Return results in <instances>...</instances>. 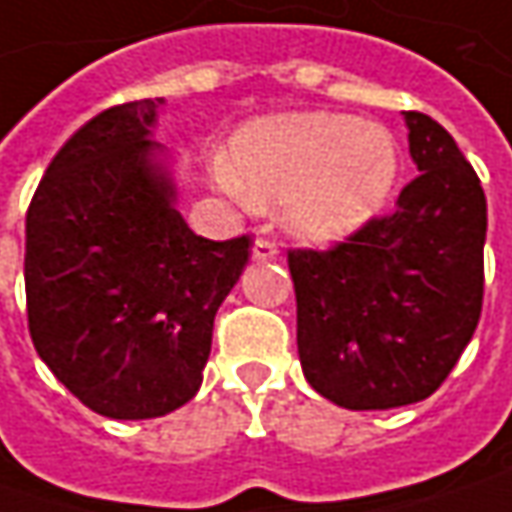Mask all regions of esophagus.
<instances>
[{
	"label": "esophagus",
	"mask_w": 512,
	"mask_h": 512,
	"mask_svg": "<svg viewBox=\"0 0 512 512\" xmlns=\"http://www.w3.org/2000/svg\"><path fill=\"white\" fill-rule=\"evenodd\" d=\"M250 256H253V262H273L279 256V247L273 245V242H267V239H256Z\"/></svg>",
	"instance_id": "34e87169"
}]
</instances>
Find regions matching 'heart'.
<instances>
[{"label": "heart", "mask_w": 512, "mask_h": 512, "mask_svg": "<svg viewBox=\"0 0 512 512\" xmlns=\"http://www.w3.org/2000/svg\"><path fill=\"white\" fill-rule=\"evenodd\" d=\"M399 179L396 136L344 113H282L239 130L216 182L250 205H285L287 230L307 245H339L387 205Z\"/></svg>", "instance_id": "heart-1"}]
</instances>
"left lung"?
I'll return each instance as SVG.
<instances>
[{"label": "left lung", "mask_w": 512, "mask_h": 512, "mask_svg": "<svg viewBox=\"0 0 512 512\" xmlns=\"http://www.w3.org/2000/svg\"><path fill=\"white\" fill-rule=\"evenodd\" d=\"M419 176L350 242L287 256L307 384L347 410L422 402L482 316L487 199L447 130L404 113Z\"/></svg>", "instance_id": "1"}]
</instances>
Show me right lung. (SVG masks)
Segmentation results:
<instances>
[{
	"label": "right lung",
	"instance_id": "right-lung-1",
	"mask_svg": "<svg viewBox=\"0 0 512 512\" xmlns=\"http://www.w3.org/2000/svg\"><path fill=\"white\" fill-rule=\"evenodd\" d=\"M156 102L93 116L53 156L25 219L33 347L108 419H156L202 384L213 319L250 239L210 242L179 213Z\"/></svg>",
	"mask_w": 512,
	"mask_h": 512
}]
</instances>
